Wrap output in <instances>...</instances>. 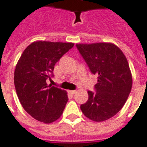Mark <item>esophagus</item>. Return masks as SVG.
Segmentation results:
<instances>
[{"label": "esophagus", "instance_id": "1", "mask_svg": "<svg viewBox=\"0 0 147 147\" xmlns=\"http://www.w3.org/2000/svg\"><path fill=\"white\" fill-rule=\"evenodd\" d=\"M76 92H77L76 90H71V91H68V92H69L70 95H74L75 93H76Z\"/></svg>", "mask_w": 147, "mask_h": 147}]
</instances>
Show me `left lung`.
<instances>
[{"mask_svg":"<svg viewBox=\"0 0 147 147\" xmlns=\"http://www.w3.org/2000/svg\"><path fill=\"white\" fill-rule=\"evenodd\" d=\"M93 74L98 76L96 92L88 91V99L81 106L84 116L93 121H107L124 107L132 86L128 60L113 43L77 44Z\"/></svg>","mask_w":147,"mask_h":147,"instance_id":"1","label":"left lung"}]
</instances>
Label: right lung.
I'll use <instances>...</instances> for the list:
<instances>
[{
	"label": "right lung",
	"mask_w": 147,
	"mask_h": 147,
	"mask_svg": "<svg viewBox=\"0 0 147 147\" xmlns=\"http://www.w3.org/2000/svg\"><path fill=\"white\" fill-rule=\"evenodd\" d=\"M74 45L37 40L23 51L14 72V84L23 109L34 119L50 124L59 118L67 101L65 90L48 84L55 63Z\"/></svg>",
	"instance_id": "obj_1"
}]
</instances>
